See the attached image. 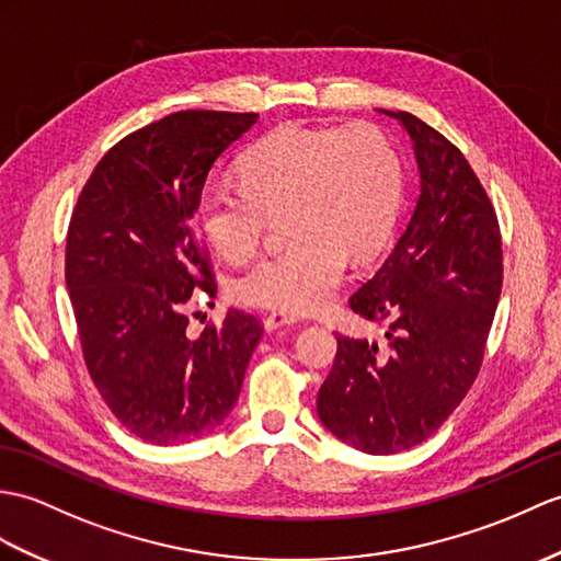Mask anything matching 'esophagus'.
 Segmentation results:
<instances>
[{"label":"esophagus","instance_id":"1","mask_svg":"<svg viewBox=\"0 0 561 561\" xmlns=\"http://www.w3.org/2000/svg\"><path fill=\"white\" fill-rule=\"evenodd\" d=\"M263 322H265L267 332H275V330L284 328V324H294L296 316H289V312H282V310H272V312H267Z\"/></svg>","mask_w":561,"mask_h":561}]
</instances>
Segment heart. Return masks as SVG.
Wrapping results in <instances>:
<instances>
[{
    "label": "heart",
    "mask_w": 561,
    "mask_h": 561,
    "mask_svg": "<svg viewBox=\"0 0 561 561\" xmlns=\"http://www.w3.org/2000/svg\"><path fill=\"white\" fill-rule=\"evenodd\" d=\"M401 164L375 126L277 128L241 162V186H207L198 219L215 251L251 257L267 215L284 209L286 249L260 257L233 282L241 304L282 312L328 306L342 284L346 255L370 257L394 227Z\"/></svg>",
    "instance_id": "obj_1"
}]
</instances>
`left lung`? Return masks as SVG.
I'll return each mask as SVG.
<instances>
[{
    "label": "left lung",
    "instance_id": "1",
    "mask_svg": "<svg viewBox=\"0 0 561 561\" xmlns=\"http://www.w3.org/2000/svg\"><path fill=\"white\" fill-rule=\"evenodd\" d=\"M380 112L413 140L421 195L394 251L348 298L385 342L336 334L318 415L351 447L397 454L433 435L476 382L502 294V237L461 150L419 116Z\"/></svg>",
    "mask_w": 561,
    "mask_h": 561
}]
</instances>
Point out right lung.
I'll return each instance as SVG.
<instances>
[{
  "label": "right lung",
  "instance_id": "obj_1",
  "mask_svg": "<svg viewBox=\"0 0 561 561\" xmlns=\"http://www.w3.org/2000/svg\"><path fill=\"white\" fill-rule=\"evenodd\" d=\"M257 114L186 110L138 128L98 162L67 233V289L90 380L152 445L205 437L239 399L263 336L251 312L188 336L191 296L217 294L195 210L215 160Z\"/></svg>",
  "mask_w": 561,
  "mask_h": 561
}]
</instances>
